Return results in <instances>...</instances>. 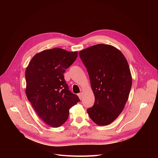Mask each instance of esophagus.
Returning a JSON list of instances; mask_svg holds the SVG:
<instances>
[{
  "label": "esophagus",
  "mask_w": 158,
  "mask_h": 158,
  "mask_svg": "<svg viewBox=\"0 0 158 158\" xmlns=\"http://www.w3.org/2000/svg\"><path fill=\"white\" fill-rule=\"evenodd\" d=\"M78 96H79V98L80 99H82V93H79V94H78Z\"/></svg>",
  "instance_id": "34e87169"
}]
</instances>
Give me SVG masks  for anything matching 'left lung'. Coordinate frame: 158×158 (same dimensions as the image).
<instances>
[{
    "label": "left lung",
    "instance_id": "8db88e82",
    "mask_svg": "<svg viewBox=\"0 0 158 158\" xmlns=\"http://www.w3.org/2000/svg\"><path fill=\"white\" fill-rule=\"evenodd\" d=\"M79 54L95 97L87 113L97 125H109L121 113L129 98L132 76L127 61L118 49L104 44L87 48Z\"/></svg>",
    "mask_w": 158,
    "mask_h": 158
}]
</instances>
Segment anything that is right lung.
<instances>
[{
	"label": "right lung",
	"mask_w": 158,
	"mask_h": 158,
	"mask_svg": "<svg viewBox=\"0 0 158 158\" xmlns=\"http://www.w3.org/2000/svg\"><path fill=\"white\" fill-rule=\"evenodd\" d=\"M77 52L60 48L36 54L26 71V94L38 116L57 127L68 118L69 109L80 101L69 91L64 73L77 57Z\"/></svg>",
	"instance_id": "obj_1"
}]
</instances>
